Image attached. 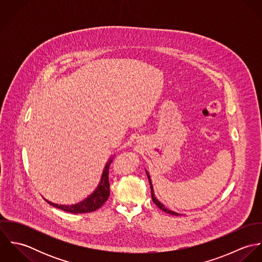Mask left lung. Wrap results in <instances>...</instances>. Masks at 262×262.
<instances>
[{
    "label": "left lung",
    "instance_id": "1",
    "mask_svg": "<svg viewBox=\"0 0 262 262\" xmlns=\"http://www.w3.org/2000/svg\"><path fill=\"white\" fill-rule=\"evenodd\" d=\"M147 177H148V180H149V184L150 187H151V196H152V201H153V203L159 208V209H161L162 211H164L165 213H168V214H170V215H176V216H178L179 214L178 213H174V212H172V211H170V210H168V209H166L155 196H154V193H153V188H152V185H151V181H150L149 174L147 173Z\"/></svg>",
    "mask_w": 262,
    "mask_h": 262
}]
</instances>
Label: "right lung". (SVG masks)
<instances>
[{
    "instance_id": "1",
    "label": "right lung",
    "mask_w": 262,
    "mask_h": 262,
    "mask_svg": "<svg viewBox=\"0 0 262 262\" xmlns=\"http://www.w3.org/2000/svg\"><path fill=\"white\" fill-rule=\"evenodd\" d=\"M112 163V160H109V162L106 164L104 172L102 174L101 183L98 188L84 201L72 206H62V205H56L53 203L48 202L51 206L58 208L62 211L74 213V214H82V213H91L99 208H101L106 201L108 200L110 195V183H109V167Z\"/></svg>"
}]
</instances>
